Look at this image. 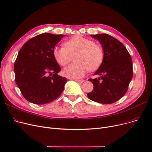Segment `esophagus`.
<instances>
[{
    "label": "esophagus",
    "mask_w": 152,
    "mask_h": 152,
    "mask_svg": "<svg viewBox=\"0 0 152 152\" xmlns=\"http://www.w3.org/2000/svg\"><path fill=\"white\" fill-rule=\"evenodd\" d=\"M75 81H77V83H82L84 81V79H75Z\"/></svg>",
    "instance_id": "obj_1"
}]
</instances>
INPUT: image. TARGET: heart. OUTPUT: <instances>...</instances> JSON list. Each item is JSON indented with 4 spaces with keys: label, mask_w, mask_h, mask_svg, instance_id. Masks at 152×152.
I'll return each instance as SVG.
<instances>
[{
    "label": "heart",
    "mask_w": 152,
    "mask_h": 152,
    "mask_svg": "<svg viewBox=\"0 0 152 152\" xmlns=\"http://www.w3.org/2000/svg\"><path fill=\"white\" fill-rule=\"evenodd\" d=\"M55 60L66 66L74 57L75 63L63 69V75L71 79L83 77L87 70H97L102 64L104 52L100 45L81 35H76L64 43V47H55L52 51Z\"/></svg>",
    "instance_id": "heart-1"
}]
</instances>
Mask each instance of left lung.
I'll list each match as a JSON object with an SVG mask.
<instances>
[{
    "label": "left lung",
    "instance_id": "left-lung-1",
    "mask_svg": "<svg viewBox=\"0 0 152 152\" xmlns=\"http://www.w3.org/2000/svg\"><path fill=\"white\" fill-rule=\"evenodd\" d=\"M91 36L102 44L104 58L94 74L100 77L89 79L94 89L87 95L94 102L110 104L122 98L128 89L133 76L131 56L125 46L112 36L107 34Z\"/></svg>",
    "mask_w": 152,
    "mask_h": 152
}]
</instances>
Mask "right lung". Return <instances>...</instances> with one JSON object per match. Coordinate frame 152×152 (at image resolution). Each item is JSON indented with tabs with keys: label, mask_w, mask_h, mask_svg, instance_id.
Instances as JSON below:
<instances>
[{
	"label": "right lung",
	"mask_w": 152,
	"mask_h": 152,
	"mask_svg": "<svg viewBox=\"0 0 152 152\" xmlns=\"http://www.w3.org/2000/svg\"><path fill=\"white\" fill-rule=\"evenodd\" d=\"M63 36L42 33L29 39L21 48L14 71L16 84L26 100L37 105L45 104L63 92L68 79L58 75L61 68L52 51Z\"/></svg>",
	"instance_id": "add662e5"
}]
</instances>
